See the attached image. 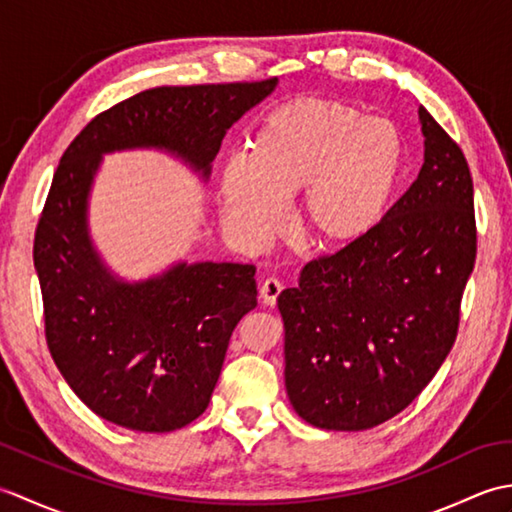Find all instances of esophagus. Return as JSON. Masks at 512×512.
<instances>
[{
    "label": "esophagus",
    "instance_id": "esophagus-1",
    "mask_svg": "<svg viewBox=\"0 0 512 512\" xmlns=\"http://www.w3.org/2000/svg\"><path fill=\"white\" fill-rule=\"evenodd\" d=\"M281 290H284L281 281L275 277H268L262 284V288H259V297H262V303H266V306H275Z\"/></svg>",
    "mask_w": 512,
    "mask_h": 512
}]
</instances>
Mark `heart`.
Segmentation results:
<instances>
[{
  "mask_svg": "<svg viewBox=\"0 0 512 512\" xmlns=\"http://www.w3.org/2000/svg\"><path fill=\"white\" fill-rule=\"evenodd\" d=\"M400 129L328 99H292L270 110L248 143V162H228L222 217L246 246H262L299 195L297 228L319 248L361 242L383 220L402 171Z\"/></svg>",
  "mask_w": 512,
  "mask_h": 512,
  "instance_id": "1",
  "label": "heart"
}]
</instances>
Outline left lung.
<instances>
[{
    "label": "left lung",
    "instance_id": "1",
    "mask_svg": "<svg viewBox=\"0 0 512 512\" xmlns=\"http://www.w3.org/2000/svg\"><path fill=\"white\" fill-rule=\"evenodd\" d=\"M416 182L361 242L303 266L277 308L286 391L319 429L363 431L394 418L431 383L458 336L473 273V180L462 149L418 110Z\"/></svg>",
    "mask_w": 512,
    "mask_h": 512
}]
</instances>
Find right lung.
I'll return each instance as SVG.
<instances>
[{"label": "right lung", "mask_w": 512, "mask_h": 512, "mask_svg": "<svg viewBox=\"0 0 512 512\" xmlns=\"http://www.w3.org/2000/svg\"><path fill=\"white\" fill-rule=\"evenodd\" d=\"M275 88L277 79L145 90L65 149L35 235L46 341L65 383L107 422L167 433L202 416L257 286L255 266L233 262H178L140 281L112 273L88 222L103 156L158 149L206 182L228 129Z\"/></svg>", "instance_id": "add662e5"}]
</instances>
